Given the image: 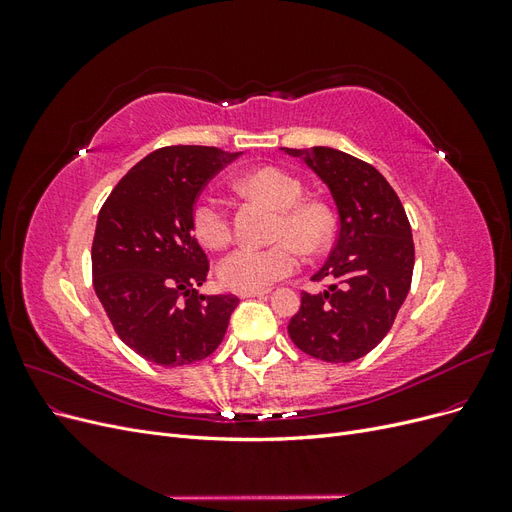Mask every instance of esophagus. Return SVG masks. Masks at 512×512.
<instances>
[{
    "label": "esophagus",
    "mask_w": 512,
    "mask_h": 512,
    "mask_svg": "<svg viewBox=\"0 0 512 512\" xmlns=\"http://www.w3.org/2000/svg\"><path fill=\"white\" fill-rule=\"evenodd\" d=\"M239 299H252V297H267L269 290H239Z\"/></svg>",
    "instance_id": "obj_1"
}]
</instances>
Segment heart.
<instances>
[{"mask_svg": "<svg viewBox=\"0 0 512 512\" xmlns=\"http://www.w3.org/2000/svg\"><path fill=\"white\" fill-rule=\"evenodd\" d=\"M237 188L265 198L277 209L271 245H241L220 262V280L237 290H265L299 267V250L318 254L331 241L333 220L329 209L316 200H301L303 185L297 177L275 166H262L243 175ZM192 230L211 250H222L232 239L228 209L213 194L200 196L192 207Z\"/></svg>", "mask_w": 512, "mask_h": 512, "instance_id": "1", "label": "heart"}]
</instances>
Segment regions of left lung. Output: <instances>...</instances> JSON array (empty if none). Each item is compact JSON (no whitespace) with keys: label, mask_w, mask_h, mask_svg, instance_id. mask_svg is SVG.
Segmentation results:
<instances>
[{"label":"left lung","mask_w":512,"mask_h":512,"mask_svg":"<svg viewBox=\"0 0 512 512\" xmlns=\"http://www.w3.org/2000/svg\"><path fill=\"white\" fill-rule=\"evenodd\" d=\"M327 185L339 213V235L312 280H331L301 294L288 335L299 350L327 363H350L374 350L404 305L414 243L399 196L378 170L331 147L288 149Z\"/></svg>","instance_id":"obj_1"}]
</instances>
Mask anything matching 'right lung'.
Wrapping results in <instances>:
<instances>
[{"label": "right lung", "mask_w": 512, "mask_h": 512, "mask_svg": "<svg viewBox=\"0 0 512 512\" xmlns=\"http://www.w3.org/2000/svg\"><path fill=\"white\" fill-rule=\"evenodd\" d=\"M241 153L175 145L128 170L98 213L94 290L121 342L143 359L179 367L222 344L235 294H200L209 262L192 230L200 190Z\"/></svg>", "instance_id": "add662e5"}]
</instances>
